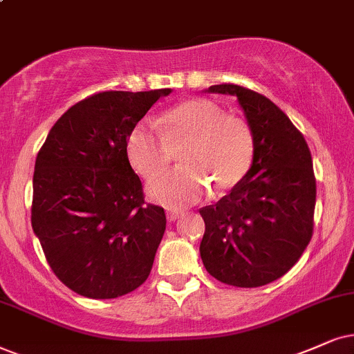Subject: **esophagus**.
<instances>
[{
	"mask_svg": "<svg viewBox=\"0 0 354 354\" xmlns=\"http://www.w3.org/2000/svg\"><path fill=\"white\" fill-rule=\"evenodd\" d=\"M181 217V212L180 210H173V209H169L168 212H167V218H168V222H174L176 221V218H180Z\"/></svg>",
	"mask_w": 354,
	"mask_h": 354,
	"instance_id": "obj_1",
	"label": "esophagus"
}]
</instances>
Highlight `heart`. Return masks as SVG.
<instances>
[{"label":"heart","mask_w":354,"mask_h":354,"mask_svg":"<svg viewBox=\"0 0 354 354\" xmlns=\"http://www.w3.org/2000/svg\"><path fill=\"white\" fill-rule=\"evenodd\" d=\"M155 125L137 122L125 138L129 163L145 180L162 174L174 153L181 151L183 168L165 174L149 186L155 203L185 207L207 189L222 194L239 186L253 163L254 140L243 119L227 115L214 101L198 97L180 102Z\"/></svg>","instance_id":"obj_1"}]
</instances>
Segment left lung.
I'll return each mask as SVG.
<instances>
[{
  "label": "left lung",
  "mask_w": 354,
  "mask_h": 354,
  "mask_svg": "<svg viewBox=\"0 0 354 354\" xmlns=\"http://www.w3.org/2000/svg\"><path fill=\"white\" fill-rule=\"evenodd\" d=\"M207 91L236 96L254 155L243 181L199 210L205 223L201 258L221 283L259 288L296 265L314 234L312 155L296 125L266 96L230 83Z\"/></svg>",
  "instance_id": "8db88e82"
}]
</instances>
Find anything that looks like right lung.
Instances as JSON below:
<instances>
[{
    "mask_svg": "<svg viewBox=\"0 0 354 354\" xmlns=\"http://www.w3.org/2000/svg\"><path fill=\"white\" fill-rule=\"evenodd\" d=\"M171 89L101 91L53 124L34 168L30 222L52 271L89 299H115L145 283L167 229L147 204L125 138Z\"/></svg>",
    "mask_w": 354,
    "mask_h": 354,
    "instance_id": "add662e5",
    "label": "right lung"
}]
</instances>
